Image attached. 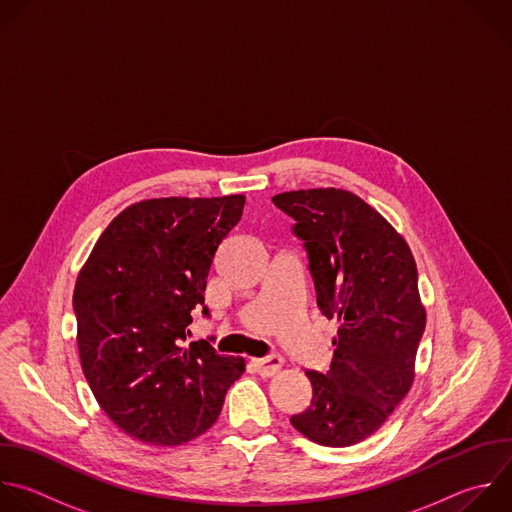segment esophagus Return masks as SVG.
<instances>
[{
	"instance_id": "1",
	"label": "esophagus",
	"mask_w": 512,
	"mask_h": 512,
	"mask_svg": "<svg viewBox=\"0 0 512 512\" xmlns=\"http://www.w3.org/2000/svg\"><path fill=\"white\" fill-rule=\"evenodd\" d=\"M283 366V360L279 356H269V358H261V360H253V368L257 370L259 376L269 378L275 376Z\"/></svg>"
}]
</instances>
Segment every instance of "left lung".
Wrapping results in <instances>:
<instances>
[{"label":"left lung","mask_w":512,"mask_h":512,"mask_svg":"<svg viewBox=\"0 0 512 512\" xmlns=\"http://www.w3.org/2000/svg\"><path fill=\"white\" fill-rule=\"evenodd\" d=\"M273 203L305 241L317 307L337 319L327 374L305 370L311 404L291 424L321 446L372 436L410 392L426 307L406 239L344 189L289 191Z\"/></svg>","instance_id":"obj_1"}]
</instances>
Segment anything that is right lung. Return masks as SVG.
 Returning a JSON list of instances; mask_svg holds the SVG:
<instances>
[{
    "mask_svg": "<svg viewBox=\"0 0 512 512\" xmlns=\"http://www.w3.org/2000/svg\"><path fill=\"white\" fill-rule=\"evenodd\" d=\"M243 207V195L134 203L78 273L82 372L104 414L144 444L179 446L205 434L245 372L243 358L219 356L203 339L183 346L215 253Z\"/></svg>",
    "mask_w": 512,
    "mask_h": 512,
    "instance_id": "add662e5",
    "label": "right lung"
}]
</instances>
